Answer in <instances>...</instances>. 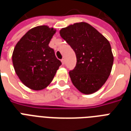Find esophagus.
Masks as SVG:
<instances>
[{"label":"esophagus","instance_id":"obj_1","mask_svg":"<svg viewBox=\"0 0 131 131\" xmlns=\"http://www.w3.org/2000/svg\"><path fill=\"white\" fill-rule=\"evenodd\" d=\"M61 62H62V65H64V60L62 59Z\"/></svg>","mask_w":131,"mask_h":131}]
</instances>
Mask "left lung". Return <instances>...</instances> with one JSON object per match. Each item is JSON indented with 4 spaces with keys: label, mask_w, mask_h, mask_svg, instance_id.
<instances>
[{
    "label": "left lung",
    "mask_w": 131,
    "mask_h": 131,
    "mask_svg": "<svg viewBox=\"0 0 131 131\" xmlns=\"http://www.w3.org/2000/svg\"><path fill=\"white\" fill-rule=\"evenodd\" d=\"M60 34L73 49L77 58L75 67L69 71L73 84L85 94L96 92L105 83L113 66L110 42L86 22L62 28Z\"/></svg>",
    "instance_id": "obj_1"
}]
</instances>
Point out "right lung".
<instances>
[{
  "mask_svg": "<svg viewBox=\"0 0 131 131\" xmlns=\"http://www.w3.org/2000/svg\"><path fill=\"white\" fill-rule=\"evenodd\" d=\"M56 30L39 26L26 32L15 45L12 60L15 73L26 86L35 90L47 87L62 62L49 43Z\"/></svg>",
  "mask_w": 131,
  "mask_h": 131,
  "instance_id": "add662e5",
  "label": "right lung"
}]
</instances>
